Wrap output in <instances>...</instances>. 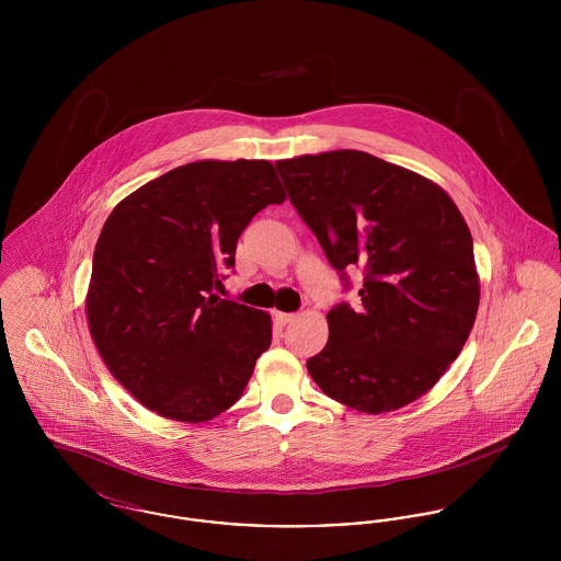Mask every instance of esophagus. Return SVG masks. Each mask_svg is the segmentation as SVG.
Here are the masks:
<instances>
[{
	"mask_svg": "<svg viewBox=\"0 0 561 561\" xmlns=\"http://www.w3.org/2000/svg\"><path fill=\"white\" fill-rule=\"evenodd\" d=\"M294 318H296L294 313H282V311H277V313H275V320H277L279 325H286V323H290Z\"/></svg>",
	"mask_w": 561,
	"mask_h": 561,
	"instance_id": "1",
	"label": "esophagus"
}]
</instances>
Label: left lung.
I'll return each instance as SVG.
<instances>
[{
  "mask_svg": "<svg viewBox=\"0 0 561 561\" xmlns=\"http://www.w3.org/2000/svg\"><path fill=\"white\" fill-rule=\"evenodd\" d=\"M290 202L359 305L328 313L307 370L348 408L382 414L419 400L465 347L480 307L471 231L450 195L370 153L341 149L275 163Z\"/></svg>",
  "mask_w": 561,
  "mask_h": 561,
  "instance_id": "8db88e82",
  "label": "left lung"
}]
</instances>
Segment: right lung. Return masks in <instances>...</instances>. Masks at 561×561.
Segmentation results:
<instances>
[{
	"instance_id": "1",
	"label": "right lung",
	"mask_w": 561,
	"mask_h": 561,
	"mask_svg": "<svg viewBox=\"0 0 561 561\" xmlns=\"http://www.w3.org/2000/svg\"><path fill=\"white\" fill-rule=\"evenodd\" d=\"M286 193L267 160L193 161L122 199L94 248L85 313L108 373L145 408L206 423L240 400L271 318L222 300L241 231Z\"/></svg>"
}]
</instances>
